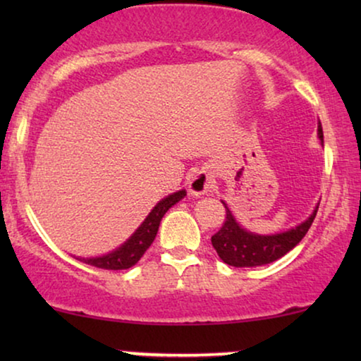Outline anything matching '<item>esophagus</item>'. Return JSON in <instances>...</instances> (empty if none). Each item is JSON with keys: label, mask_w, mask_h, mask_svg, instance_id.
Here are the masks:
<instances>
[{"label": "esophagus", "mask_w": 361, "mask_h": 361, "mask_svg": "<svg viewBox=\"0 0 361 361\" xmlns=\"http://www.w3.org/2000/svg\"><path fill=\"white\" fill-rule=\"evenodd\" d=\"M210 189H212V180L209 179V176L204 174V172H197L189 182V190L195 195L207 194Z\"/></svg>", "instance_id": "34e87169"}]
</instances>
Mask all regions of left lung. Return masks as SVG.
Returning a JSON list of instances; mask_svg holds the SVG:
<instances>
[{"label": "left lung", "instance_id": "8db88e82", "mask_svg": "<svg viewBox=\"0 0 361 361\" xmlns=\"http://www.w3.org/2000/svg\"><path fill=\"white\" fill-rule=\"evenodd\" d=\"M319 137L324 141V131L320 123ZM317 209L319 207H315L314 214L293 230L278 235L261 236L241 228L236 224L233 215H231L228 207L225 205L226 216L224 225L212 236V245H214L216 253H219L220 259L226 264L235 266V268H255V266L273 263V261L279 259L281 256L289 253L304 238L310 225H312L315 215H317Z\"/></svg>", "mask_w": 361, "mask_h": 361}]
</instances>
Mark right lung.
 Masks as SVG:
<instances>
[{"instance_id":"1","label":"right lung","mask_w":361,"mask_h":361,"mask_svg":"<svg viewBox=\"0 0 361 361\" xmlns=\"http://www.w3.org/2000/svg\"><path fill=\"white\" fill-rule=\"evenodd\" d=\"M184 195L185 190H179L176 192V194L162 199L159 204L151 210V214L146 216V220L142 221V225L135 231V235H133L125 245H121L120 248L113 251V253L102 256V258H82L80 261H83L85 264L95 266V268L113 271L128 269L131 268V266H135L137 261L141 259V256L146 253V250L149 248L152 241H154L162 216H164L166 212L169 210L172 205L177 204L180 199H184Z\"/></svg>"}]
</instances>
